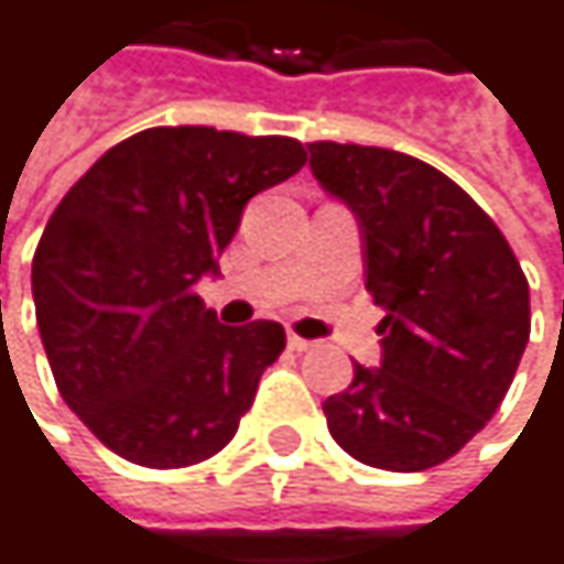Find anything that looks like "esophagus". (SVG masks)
<instances>
[{
    "instance_id": "1",
    "label": "esophagus",
    "mask_w": 564,
    "mask_h": 564,
    "mask_svg": "<svg viewBox=\"0 0 564 564\" xmlns=\"http://www.w3.org/2000/svg\"><path fill=\"white\" fill-rule=\"evenodd\" d=\"M316 343L313 339H303V336H296V333H286V349L290 352H310Z\"/></svg>"
}]
</instances>
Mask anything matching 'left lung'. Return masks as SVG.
Instances as JSON below:
<instances>
[{"label":"left lung","mask_w":564,"mask_h":564,"mask_svg":"<svg viewBox=\"0 0 564 564\" xmlns=\"http://www.w3.org/2000/svg\"><path fill=\"white\" fill-rule=\"evenodd\" d=\"M316 182L362 231L366 290L386 310L382 362L323 414L356 460L414 474L454 457L500 408L529 343V283L494 218L434 166L356 143H310Z\"/></svg>","instance_id":"8db88e82"}]
</instances>
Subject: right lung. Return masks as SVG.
Instances as JSON below:
<instances>
[{
  "label": "right lung",
  "mask_w": 564,
  "mask_h": 564,
  "mask_svg": "<svg viewBox=\"0 0 564 564\" xmlns=\"http://www.w3.org/2000/svg\"><path fill=\"white\" fill-rule=\"evenodd\" d=\"M290 137L153 127L107 150L61 198L32 261L57 392L130 464L218 454L283 352V326H225L195 286L218 274L245 205L303 170Z\"/></svg>",
  "instance_id": "obj_1"
}]
</instances>
